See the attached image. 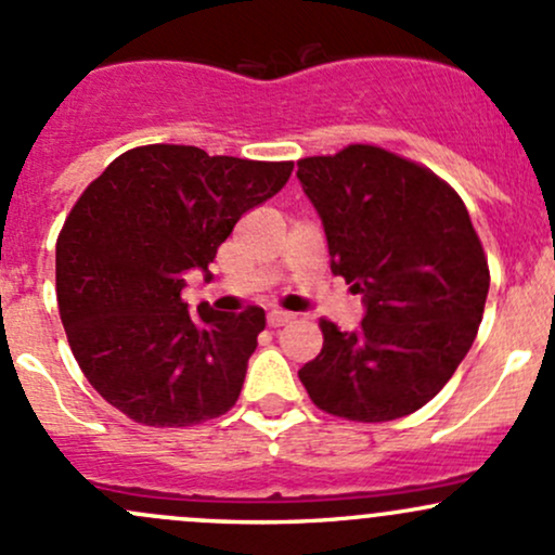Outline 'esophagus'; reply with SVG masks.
I'll return each instance as SVG.
<instances>
[{
    "instance_id": "esophagus-1",
    "label": "esophagus",
    "mask_w": 555,
    "mask_h": 555,
    "mask_svg": "<svg viewBox=\"0 0 555 555\" xmlns=\"http://www.w3.org/2000/svg\"><path fill=\"white\" fill-rule=\"evenodd\" d=\"M293 322V313L287 311H271L268 313V326H284Z\"/></svg>"
}]
</instances>
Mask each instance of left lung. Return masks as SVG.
<instances>
[{
	"label": "left lung",
	"instance_id": "1",
	"mask_svg": "<svg viewBox=\"0 0 555 555\" xmlns=\"http://www.w3.org/2000/svg\"><path fill=\"white\" fill-rule=\"evenodd\" d=\"M297 180L332 273L364 302L356 330L322 322V353L297 377L330 415H412L454 375L483 317L489 266L468 209L444 180L377 145L300 159Z\"/></svg>",
	"mask_w": 555,
	"mask_h": 555
}]
</instances>
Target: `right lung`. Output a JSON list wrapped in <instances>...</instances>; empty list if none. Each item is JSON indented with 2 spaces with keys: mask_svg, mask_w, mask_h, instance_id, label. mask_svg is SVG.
I'll use <instances>...</instances> for the list:
<instances>
[{
  "mask_svg": "<svg viewBox=\"0 0 555 555\" xmlns=\"http://www.w3.org/2000/svg\"><path fill=\"white\" fill-rule=\"evenodd\" d=\"M293 162L140 145L74 204L55 247L61 322L92 388L135 423L183 428L225 415L266 326L262 308L183 300L244 212L284 189Z\"/></svg>",
  "mask_w": 555,
  "mask_h": 555,
  "instance_id": "1",
  "label": "right lung"
}]
</instances>
